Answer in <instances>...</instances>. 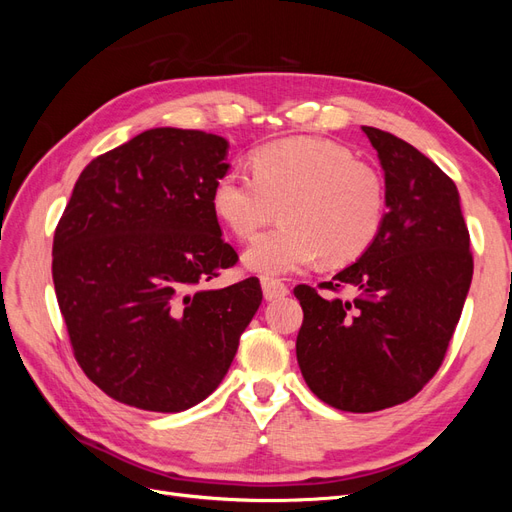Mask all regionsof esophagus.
I'll return each mask as SVG.
<instances>
[{"mask_svg": "<svg viewBox=\"0 0 512 512\" xmlns=\"http://www.w3.org/2000/svg\"><path fill=\"white\" fill-rule=\"evenodd\" d=\"M260 284H262V292H265V299L267 301H275V299H282L288 294V286L282 280H273V277H260Z\"/></svg>", "mask_w": 512, "mask_h": 512, "instance_id": "obj_1", "label": "esophagus"}]
</instances>
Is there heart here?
Instances as JSON below:
<instances>
[{
    "instance_id": "heart-1",
    "label": "heart",
    "mask_w": 512,
    "mask_h": 512,
    "mask_svg": "<svg viewBox=\"0 0 512 512\" xmlns=\"http://www.w3.org/2000/svg\"><path fill=\"white\" fill-rule=\"evenodd\" d=\"M211 205L237 239H250L280 207L282 224L252 241L243 265L282 275L316 258L337 267L367 252L384 224L386 185L348 147L290 136L252 153V175L232 170L215 181Z\"/></svg>"
}]
</instances>
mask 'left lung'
<instances>
[{
    "mask_svg": "<svg viewBox=\"0 0 512 512\" xmlns=\"http://www.w3.org/2000/svg\"><path fill=\"white\" fill-rule=\"evenodd\" d=\"M384 170L376 241L320 288L297 286V361L312 393L337 410L378 412L412 399L440 369L472 284L474 262L457 185L421 151L363 126Z\"/></svg>",
    "mask_w": 512,
    "mask_h": 512,
    "instance_id": "obj_1",
    "label": "left lung"
}]
</instances>
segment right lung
I'll return each mask as SVG.
<instances>
[{
	"mask_svg": "<svg viewBox=\"0 0 512 512\" xmlns=\"http://www.w3.org/2000/svg\"><path fill=\"white\" fill-rule=\"evenodd\" d=\"M226 156L218 134L147 130L85 166L55 228L53 284L74 356L121 404H200L258 312V277L203 288L239 260L211 205Z\"/></svg>",
	"mask_w": 512,
	"mask_h": 512,
	"instance_id": "obj_1",
	"label": "right lung"
}]
</instances>
